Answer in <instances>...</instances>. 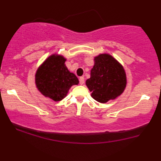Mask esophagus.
<instances>
[{
	"label": "esophagus",
	"instance_id": "1",
	"mask_svg": "<svg viewBox=\"0 0 161 161\" xmlns=\"http://www.w3.org/2000/svg\"><path fill=\"white\" fill-rule=\"evenodd\" d=\"M79 84H80V85H83V84H84V82H85V79H84V77H82V76L79 77Z\"/></svg>",
	"mask_w": 161,
	"mask_h": 161
}]
</instances>
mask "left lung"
<instances>
[{"mask_svg": "<svg viewBox=\"0 0 161 161\" xmlns=\"http://www.w3.org/2000/svg\"><path fill=\"white\" fill-rule=\"evenodd\" d=\"M86 83L94 99L100 103H106L123 93L126 77L123 66L112 56L105 53L95 58L91 77Z\"/></svg>", "mask_w": 161, "mask_h": 161, "instance_id": "obj_1", "label": "left lung"}]
</instances>
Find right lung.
<instances>
[{"label":"right lung","mask_w":161,"mask_h":161,"mask_svg":"<svg viewBox=\"0 0 161 161\" xmlns=\"http://www.w3.org/2000/svg\"><path fill=\"white\" fill-rule=\"evenodd\" d=\"M65 61L62 56L52 55L38 68L36 75L38 89L55 101L64 99L70 87L79 83L78 78L66 68Z\"/></svg>","instance_id":"1"}]
</instances>
